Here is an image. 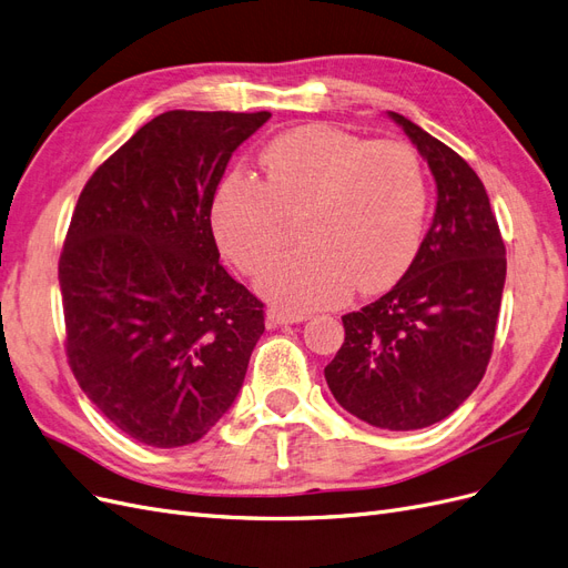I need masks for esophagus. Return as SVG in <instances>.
<instances>
[{
	"mask_svg": "<svg viewBox=\"0 0 568 568\" xmlns=\"http://www.w3.org/2000/svg\"><path fill=\"white\" fill-rule=\"evenodd\" d=\"M306 318H308L306 314H295V311H285V308H268V311H266V325H268V327L302 323V321H306Z\"/></svg>",
	"mask_w": 568,
	"mask_h": 568,
	"instance_id": "1",
	"label": "esophagus"
}]
</instances>
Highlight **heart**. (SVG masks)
I'll return each mask as SVG.
<instances>
[{
    "instance_id": "heart-1",
    "label": "heart",
    "mask_w": 568,
    "mask_h": 568,
    "mask_svg": "<svg viewBox=\"0 0 568 568\" xmlns=\"http://www.w3.org/2000/svg\"><path fill=\"white\" fill-rule=\"evenodd\" d=\"M266 181L233 174L212 200L219 247L243 273H257L283 245L285 216L302 212V250L257 281L290 308L335 306L392 287L423 241L425 179L400 141H363L331 124L295 126L262 153Z\"/></svg>"
}]
</instances>
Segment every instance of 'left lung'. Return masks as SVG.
Wrapping results in <instances>:
<instances>
[{"label":"left lung","instance_id":"left-lung-1","mask_svg":"<svg viewBox=\"0 0 568 568\" xmlns=\"http://www.w3.org/2000/svg\"><path fill=\"white\" fill-rule=\"evenodd\" d=\"M389 118L429 164L436 212L404 278L342 316L344 344L325 379L337 404L363 423L410 432L442 423L481 382L507 260L477 172L423 126Z\"/></svg>","mask_w":568,"mask_h":568}]
</instances>
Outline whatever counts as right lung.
<instances>
[{"label": "right lung", "instance_id": "obj_1", "mask_svg": "<svg viewBox=\"0 0 568 568\" xmlns=\"http://www.w3.org/2000/svg\"><path fill=\"white\" fill-rule=\"evenodd\" d=\"M271 113L168 111L91 174L59 260L87 398L153 448L203 438L243 387L264 304L219 264L212 200Z\"/></svg>", "mask_w": 568, "mask_h": 568}]
</instances>
